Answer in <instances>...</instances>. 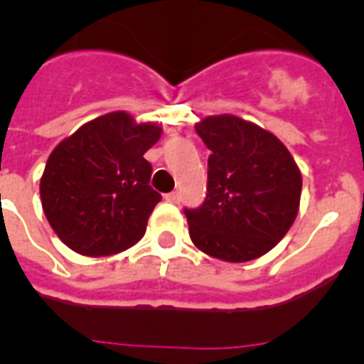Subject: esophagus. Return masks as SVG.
<instances>
[{
    "label": "esophagus",
    "instance_id": "obj_1",
    "mask_svg": "<svg viewBox=\"0 0 364 364\" xmlns=\"http://www.w3.org/2000/svg\"><path fill=\"white\" fill-rule=\"evenodd\" d=\"M166 200L167 202H173V204H178L180 202V195L176 191H173V193H167L166 195Z\"/></svg>",
    "mask_w": 364,
    "mask_h": 364
}]
</instances>
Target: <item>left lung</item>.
I'll return each instance as SVG.
<instances>
[{
    "label": "left lung",
    "mask_w": 364,
    "mask_h": 364,
    "mask_svg": "<svg viewBox=\"0 0 364 364\" xmlns=\"http://www.w3.org/2000/svg\"><path fill=\"white\" fill-rule=\"evenodd\" d=\"M195 129L211 154L204 204L184 210L189 237L215 259H259L277 246L297 217V164L275 134L233 114L208 117Z\"/></svg>",
    "instance_id": "8db88e82"
}]
</instances>
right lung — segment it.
Segmentation results:
<instances>
[{"label": "right lung", "instance_id": "obj_1", "mask_svg": "<svg viewBox=\"0 0 364 364\" xmlns=\"http://www.w3.org/2000/svg\"><path fill=\"white\" fill-rule=\"evenodd\" d=\"M162 127L136 124L114 111L87 122L58 144L40 180L43 213L73 252L107 257L142 239L160 202L149 186L153 167L144 159Z\"/></svg>", "mask_w": 364, "mask_h": 364}]
</instances>
